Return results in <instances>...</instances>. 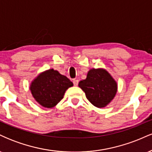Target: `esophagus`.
<instances>
[{
	"mask_svg": "<svg viewBox=\"0 0 152 152\" xmlns=\"http://www.w3.org/2000/svg\"><path fill=\"white\" fill-rule=\"evenodd\" d=\"M73 83H74V86H77L78 83V81L77 79H74L73 80Z\"/></svg>",
	"mask_w": 152,
	"mask_h": 152,
	"instance_id": "obj_1",
	"label": "esophagus"
}]
</instances>
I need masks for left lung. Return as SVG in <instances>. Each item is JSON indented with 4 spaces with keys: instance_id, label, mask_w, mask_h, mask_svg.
Here are the masks:
<instances>
[{
    "instance_id": "left-lung-1",
    "label": "left lung",
    "mask_w": 152,
    "mask_h": 152,
    "mask_svg": "<svg viewBox=\"0 0 152 152\" xmlns=\"http://www.w3.org/2000/svg\"><path fill=\"white\" fill-rule=\"evenodd\" d=\"M87 99L98 108L105 107L114 98L117 84L108 71L103 69H92L86 78L78 83Z\"/></svg>"
}]
</instances>
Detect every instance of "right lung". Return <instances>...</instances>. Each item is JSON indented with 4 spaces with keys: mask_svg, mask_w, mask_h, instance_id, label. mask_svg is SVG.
I'll return each instance as SVG.
<instances>
[{
    "mask_svg": "<svg viewBox=\"0 0 152 152\" xmlns=\"http://www.w3.org/2000/svg\"><path fill=\"white\" fill-rule=\"evenodd\" d=\"M73 83L58 71L49 69L41 73L31 83L30 89L36 101L43 107L52 108L64 97Z\"/></svg>",
    "mask_w": 152,
    "mask_h": 152,
    "instance_id": "1",
    "label": "right lung"
}]
</instances>
